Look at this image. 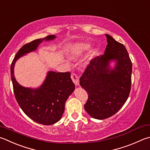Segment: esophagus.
<instances>
[{
  "label": "esophagus",
  "instance_id": "obj_1",
  "mask_svg": "<svg viewBox=\"0 0 150 150\" xmlns=\"http://www.w3.org/2000/svg\"><path fill=\"white\" fill-rule=\"evenodd\" d=\"M71 78L72 81L73 83H75V85H79V78L78 76L75 74L74 73H72L71 75Z\"/></svg>",
  "mask_w": 150,
  "mask_h": 150
}]
</instances>
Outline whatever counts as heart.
Returning a JSON list of instances; mask_svg holds the SVG:
<instances>
[{"label":"heart","mask_w":150,"mask_h":150,"mask_svg":"<svg viewBox=\"0 0 150 150\" xmlns=\"http://www.w3.org/2000/svg\"><path fill=\"white\" fill-rule=\"evenodd\" d=\"M89 48L90 45L88 44H86V43H81V44L78 45L77 52H83L88 50Z\"/></svg>","instance_id":"b5f03b06"}]
</instances>
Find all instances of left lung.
<instances>
[{"label":"left lung","mask_w":150,"mask_h":150,"mask_svg":"<svg viewBox=\"0 0 150 150\" xmlns=\"http://www.w3.org/2000/svg\"><path fill=\"white\" fill-rule=\"evenodd\" d=\"M108 45L101 56L91 60L80 78V85L88 93L84 110L92 117L105 119L125 104L131 88L132 62L125 46L109 35ZM111 60L116 66L110 70Z\"/></svg>","instance_id":"left-lung-1"}]
</instances>
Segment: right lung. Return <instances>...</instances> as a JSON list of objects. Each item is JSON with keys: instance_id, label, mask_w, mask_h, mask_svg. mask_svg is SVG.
Returning <instances> with one entry per match:
<instances>
[{"instance_id": "right-lung-1", "label": "right lung", "mask_w": 150, "mask_h": 150, "mask_svg": "<svg viewBox=\"0 0 150 150\" xmlns=\"http://www.w3.org/2000/svg\"><path fill=\"white\" fill-rule=\"evenodd\" d=\"M55 38L56 36L50 35L24 45L16 54L10 66L11 79L16 101L30 119L45 125L56 123L62 118L65 103L75 89L70 72L49 71L42 86L39 88L32 89L18 84L13 75V67L18 58L36 50L42 40H50Z\"/></svg>"}]
</instances>
